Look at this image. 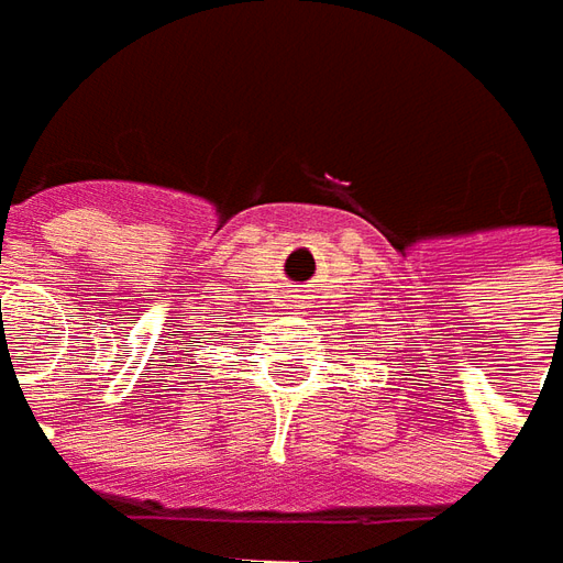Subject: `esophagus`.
<instances>
[{
  "label": "esophagus",
  "instance_id": "34e87169",
  "mask_svg": "<svg viewBox=\"0 0 563 563\" xmlns=\"http://www.w3.org/2000/svg\"><path fill=\"white\" fill-rule=\"evenodd\" d=\"M301 299H305V296H301V289H299V292H292V296H289V301H301Z\"/></svg>",
  "mask_w": 563,
  "mask_h": 563
}]
</instances>
